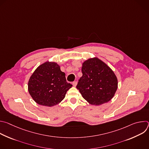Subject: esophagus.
Wrapping results in <instances>:
<instances>
[{"instance_id":"obj_1","label":"esophagus","mask_w":149,"mask_h":149,"mask_svg":"<svg viewBox=\"0 0 149 149\" xmlns=\"http://www.w3.org/2000/svg\"><path fill=\"white\" fill-rule=\"evenodd\" d=\"M77 81H74L72 82V85H73L74 87H75L77 86Z\"/></svg>"}]
</instances>
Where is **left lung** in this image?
Returning a JSON list of instances; mask_svg holds the SVG:
<instances>
[{
	"instance_id": "8db88e82",
	"label": "left lung",
	"mask_w": 149,
	"mask_h": 149,
	"mask_svg": "<svg viewBox=\"0 0 149 149\" xmlns=\"http://www.w3.org/2000/svg\"><path fill=\"white\" fill-rule=\"evenodd\" d=\"M82 76L77 88L90 104L98 105L109 102L117 89L118 81L111 69L97 58L85 61L82 67Z\"/></svg>"
}]
</instances>
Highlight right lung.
<instances>
[{
    "label": "right lung",
    "mask_w": 149,
    "mask_h": 149,
    "mask_svg": "<svg viewBox=\"0 0 149 149\" xmlns=\"http://www.w3.org/2000/svg\"><path fill=\"white\" fill-rule=\"evenodd\" d=\"M72 86L56 63L47 62L38 67L31 77L28 91L36 103L52 107L65 98Z\"/></svg>",
    "instance_id": "right-lung-1"
}]
</instances>
